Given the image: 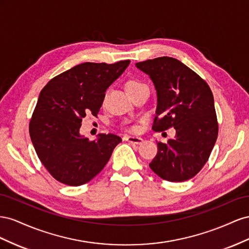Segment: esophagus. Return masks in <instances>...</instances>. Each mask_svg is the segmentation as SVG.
Wrapping results in <instances>:
<instances>
[{"label": "esophagus", "instance_id": "1", "mask_svg": "<svg viewBox=\"0 0 249 249\" xmlns=\"http://www.w3.org/2000/svg\"><path fill=\"white\" fill-rule=\"evenodd\" d=\"M125 140L127 142H129V143H132V144H137V145H140L143 143V139L140 138V137H132V136H127L125 137Z\"/></svg>", "mask_w": 249, "mask_h": 249}]
</instances>
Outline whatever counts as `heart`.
<instances>
[{"label":"heart","instance_id":"b5f03b06","mask_svg":"<svg viewBox=\"0 0 249 249\" xmlns=\"http://www.w3.org/2000/svg\"><path fill=\"white\" fill-rule=\"evenodd\" d=\"M127 89H128V91L134 89H138L140 87H142V85H144L143 83H141L140 81L138 80H129L128 82H127Z\"/></svg>","mask_w":249,"mask_h":249}]
</instances>
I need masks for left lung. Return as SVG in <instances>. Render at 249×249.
<instances>
[{"instance_id": "8db88e82", "label": "left lung", "mask_w": 249, "mask_h": 249, "mask_svg": "<svg viewBox=\"0 0 249 249\" xmlns=\"http://www.w3.org/2000/svg\"><path fill=\"white\" fill-rule=\"evenodd\" d=\"M136 66L150 77L158 96L153 130H176L167 144L158 142V153L149 167L168 181L191 179L208 161L218 136L212 90L194 71L172 57Z\"/></svg>"}]
</instances>
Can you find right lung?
Wrapping results in <instances>:
<instances>
[{
  "instance_id": "add662e5",
  "label": "right lung",
  "mask_w": 249,
  "mask_h": 249,
  "mask_svg": "<svg viewBox=\"0 0 249 249\" xmlns=\"http://www.w3.org/2000/svg\"><path fill=\"white\" fill-rule=\"evenodd\" d=\"M129 63L84 62L54 77L41 89L29 132L38 159L56 180L74 187L89 182L122 142L112 133L89 141L80 127L89 113L97 116L106 89Z\"/></svg>"
}]
</instances>
